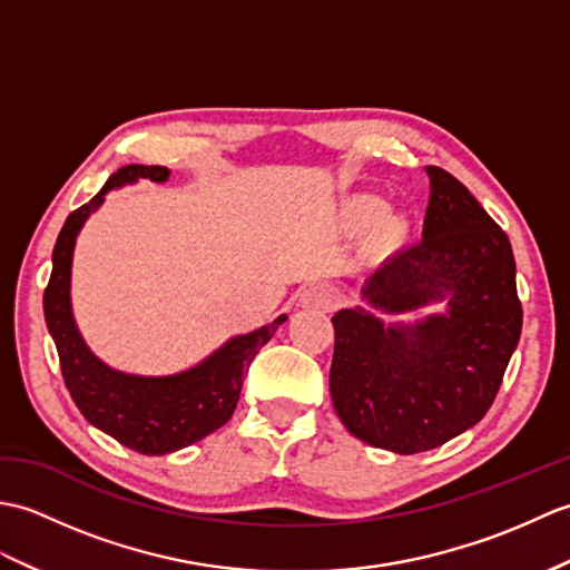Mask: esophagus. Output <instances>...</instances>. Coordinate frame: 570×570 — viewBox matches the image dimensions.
Returning a JSON list of instances; mask_svg holds the SVG:
<instances>
[{
  "mask_svg": "<svg viewBox=\"0 0 570 570\" xmlns=\"http://www.w3.org/2000/svg\"><path fill=\"white\" fill-rule=\"evenodd\" d=\"M301 304L313 308H331L335 304V292L325 284H311L301 292Z\"/></svg>",
  "mask_w": 570,
  "mask_h": 570,
  "instance_id": "34e87169",
  "label": "esophagus"
}]
</instances>
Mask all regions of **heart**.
<instances>
[{
  "label": "heart",
  "mask_w": 570,
  "mask_h": 570,
  "mask_svg": "<svg viewBox=\"0 0 570 570\" xmlns=\"http://www.w3.org/2000/svg\"><path fill=\"white\" fill-rule=\"evenodd\" d=\"M382 210H384V205L374 198H362L353 205V213L360 217V220H374V217L382 215ZM386 227H396V220H390L386 223Z\"/></svg>",
  "instance_id": "heart-1"
}]
</instances>
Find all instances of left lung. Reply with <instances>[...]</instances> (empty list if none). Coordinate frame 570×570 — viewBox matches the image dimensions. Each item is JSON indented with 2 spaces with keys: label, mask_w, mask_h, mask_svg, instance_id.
Returning a JSON list of instances; mask_svg holds the SVG:
<instances>
[{
  "label": "left lung",
  "mask_w": 570,
  "mask_h": 570,
  "mask_svg": "<svg viewBox=\"0 0 570 570\" xmlns=\"http://www.w3.org/2000/svg\"><path fill=\"white\" fill-rule=\"evenodd\" d=\"M426 174L421 239L367 278L362 301L370 311L333 316L337 416L355 439L399 455L431 451L475 426L522 333L510 237L458 178L439 166ZM431 303L446 311L414 324L385 323Z\"/></svg>",
  "instance_id": "left-lung-1"
}]
</instances>
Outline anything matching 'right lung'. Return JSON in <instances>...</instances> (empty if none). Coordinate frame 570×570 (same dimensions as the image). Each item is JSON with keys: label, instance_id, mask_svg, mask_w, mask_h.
Masks as SVG:
<instances>
[{"label": "right lung", "instance_id": "right-lung-1", "mask_svg": "<svg viewBox=\"0 0 570 570\" xmlns=\"http://www.w3.org/2000/svg\"><path fill=\"white\" fill-rule=\"evenodd\" d=\"M168 176L171 171L164 166H125L110 176L90 203L72 210L56 239L51 282L43 294L46 325L56 343L60 372L72 402L95 429L144 455L180 451L225 426L239 402L242 380L254 355L286 321V313H282L257 331L229 337L198 365L164 377L119 372L105 365L82 341L70 306V272L85 220L100 208L110 190L137 184L139 178L166 184Z\"/></svg>", "mask_w": 570, "mask_h": 570}]
</instances>
